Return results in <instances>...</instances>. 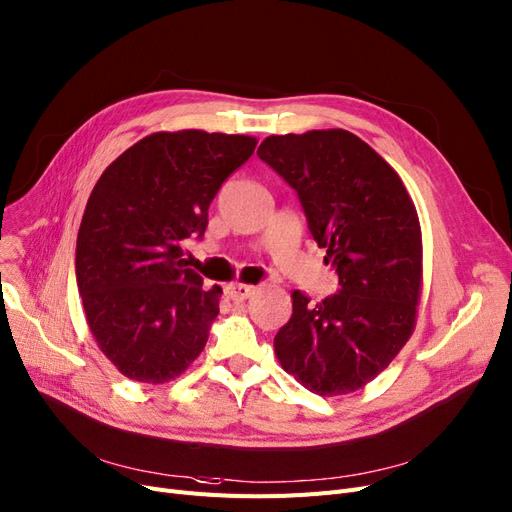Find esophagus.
I'll use <instances>...</instances> for the list:
<instances>
[{"label": "esophagus", "mask_w": 512, "mask_h": 512, "mask_svg": "<svg viewBox=\"0 0 512 512\" xmlns=\"http://www.w3.org/2000/svg\"><path fill=\"white\" fill-rule=\"evenodd\" d=\"M253 293H255V286H247V284H234V286H228V288H226V295H228L232 301H236V303H240V301H244V299H249Z\"/></svg>", "instance_id": "1"}]
</instances>
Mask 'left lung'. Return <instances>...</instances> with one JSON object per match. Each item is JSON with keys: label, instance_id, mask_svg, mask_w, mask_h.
Here are the masks:
<instances>
[{"label": "left lung", "instance_id": "1", "mask_svg": "<svg viewBox=\"0 0 512 512\" xmlns=\"http://www.w3.org/2000/svg\"><path fill=\"white\" fill-rule=\"evenodd\" d=\"M297 190L311 236L341 291L309 303L274 337L280 366L322 397L368 385L408 343L422 286V236L395 169L345 129L265 138L257 150Z\"/></svg>", "mask_w": 512, "mask_h": 512}]
</instances>
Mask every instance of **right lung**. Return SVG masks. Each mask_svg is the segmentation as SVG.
Wrapping results in <instances>:
<instances>
[{"mask_svg":"<svg viewBox=\"0 0 512 512\" xmlns=\"http://www.w3.org/2000/svg\"><path fill=\"white\" fill-rule=\"evenodd\" d=\"M251 136L157 131L110 163L87 201L75 274L92 335L131 381L161 385L207 345L221 288L186 268L182 242L203 238L209 205L249 161Z\"/></svg>","mask_w":512,"mask_h":512,"instance_id":"obj_1","label":"right lung"}]
</instances>
